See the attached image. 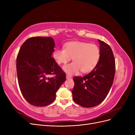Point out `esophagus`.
I'll list each match as a JSON object with an SVG mask.
<instances>
[{
	"label": "esophagus",
	"instance_id": "34e87169",
	"mask_svg": "<svg viewBox=\"0 0 135 135\" xmlns=\"http://www.w3.org/2000/svg\"><path fill=\"white\" fill-rule=\"evenodd\" d=\"M71 78V76L69 75H66V79H70Z\"/></svg>",
	"mask_w": 135,
	"mask_h": 135
}]
</instances>
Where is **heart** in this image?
Masks as SVG:
<instances>
[{
    "label": "heart",
    "mask_w": 135,
    "mask_h": 135,
    "mask_svg": "<svg viewBox=\"0 0 135 135\" xmlns=\"http://www.w3.org/2000/svg\"><path fill=\"white\" fill-rule=\"evenodd\" d=\"M54 58L59 64H65L73 57L74 61L63 67L68 75L90 72L99 64L101 52L96 44L87 42L74 41L66 43L65 48H57L53 54Z\"/></svg>",
    "instance_id": "b5f03b06"
}]
</instances>
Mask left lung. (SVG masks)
I'll list each match as a JSON object with an SVG mask.
<instances>
[{
	"label": "left lung",
	"instance_id": "1",
	"mask_svg": "<svg viewBox=\"0 0 135 135\" xmlns=\"http://www.w3.org/2000/svg\"><path fill=\"white\" fill-rule=\"evenodd\" d=\"M99 40L101 57L97 66L84 76H75L73 99L84 108L96 107L103 102L111 88L115 75V63L112 50Z\"/></svg>",
	"mask_w": 135,
	"mask_h": 135
}]
</instances>
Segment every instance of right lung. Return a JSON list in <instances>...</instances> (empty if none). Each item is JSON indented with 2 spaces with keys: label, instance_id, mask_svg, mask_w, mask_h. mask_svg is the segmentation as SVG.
Wrapping results in <instances>:
<instances>
[{
  "label": "right lung",
  "instance_id": "1",
  "mask_svg": "<svg viewBox=\"0 0 135 135\" xmlns=\"http://www.w3.org/2000/svg\"><path fill=\"white\" fill-rule=\"evenodd\" d=\"M51 37L28 38L20 49L16 60L18 82L22 95L35 107H46L56 99L66 74L52 57L55 50ZM51 75L54 77H49Z\"/></svg>",
  "mask_w": 135,
  "mask_h": 135
}]
</instances>
